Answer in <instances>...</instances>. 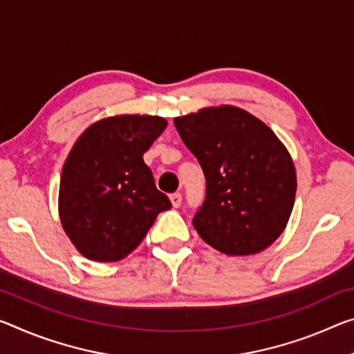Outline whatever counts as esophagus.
<instances>
[{
  "label": "esophagus",
  "instance_id": "esophagus-1",
  "mask_svg": "<svg viewBox=\"0 0 354 354\" xmlns=\"http://www.w3.org/2000/svg\"><path fill=\"white\" fill-rule=\"evenodd\" d=\"M170 200H171V205H173V207H179L181 206V203H183V195L181 194H171L170 195Z\"/></svg>",
  "mask_w": 354,
  "mask_h": 354
}]
</instances>
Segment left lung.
Listing matches in <instances>:
<instances>
[{"mask_svg":"<svg viewBox=\"0 0 354 354\" xmlns=\"http://www.w3.org/2000/svg\"><path fill=\"white\" fill-rule=\"evenodd\" d=\"M173 122L205 173L206 197L192 221L201 239L227 255L265 250L282 234L295 205L296 170L283 143L233 105Z\"/></svg>","mask_w":354,"mask_h":354,"instance_id":"8db88e82","label":"left lung"}]
</instances>
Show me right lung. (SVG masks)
<instances>
[{"mask_svg":"<svg viewBox=\"0 0 354 354\" xmlns=\"http://www.w3.org/2000/svg\"><path fill=\"white\" fill-rule=\"evenodd\" d=\"M159 116L120 115L89 126L71 149L59 183V218L67 236L93 261H118L171 207L157 190L143 154L164 132Z\"/></svg>","mask_w":354,"mask_h":354,"instance_id":"right-lung-1","label":"right lung"}]
</instances>
